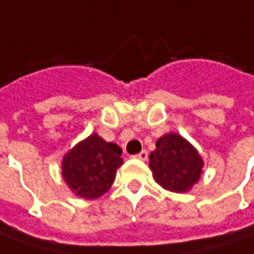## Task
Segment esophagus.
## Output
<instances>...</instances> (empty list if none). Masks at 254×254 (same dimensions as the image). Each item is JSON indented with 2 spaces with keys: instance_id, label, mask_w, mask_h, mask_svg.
I'll return each instance as SVG.
<instances>
[{
  "instance_id": "1",
  "label": "esophagus",
  "mask_w": 254,
  "mask_h": 254,
  "mask_svg": "<svg viewBox=\"0 0 254 254\" xmlns=\"http://www.w3.org/2000/svg\"><path fill=\"white\" fill-rule=\"evenodd\" d=\"M136 159H139V160H147V157H149V153L146 152V150H142L140 153L135 154Z\"/></svg>"
}]
</instances>
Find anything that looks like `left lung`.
<instances>
[{"label": "left lung", "mask_w": 254, "mask_h": 254, "mask_svg": "<svg viewBox=\"0 0 254 254\" xmlns=\"http://www.w3.org/2000/svg\"><path fill=\"white\" fill-rule=\"evenodd\" d=\"M149 166L157 184L169 191L186 192L198 181L204 163L184 137L167 133L156 142Z\"/></svg>", "instance_id": "left-lung-1"}]
</instances>
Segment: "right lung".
<instances>
[{"mask_svg":"<svg viewBox=\"0 0 254 254\" xmlns=\"http://www.w3.org/2000/svg\"><path fill=\"white\" fill-rule=\"evenodd\" d=\"M121 154L118 144L108 143L94 133L64 156L62 176L75 195L95 199L112 186L117 169L124 163Z\"/></svg>","mask_w":254,"mask_h":254,"instance_id":"right-lung-1","label":"right lung"}]
</instances>
